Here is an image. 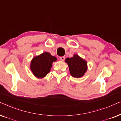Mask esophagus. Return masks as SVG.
<instances>
[{"instance_id":"obj_1","label":"esophagus","mask_w":121,"mask_h":121,"mask_svg":"<svg viewBox=\"0 0 121 121\" xmlns=\"http://www.w3.org/2000/svg\"><path fill=\"white\" fill-rule=\"evenodd\" d=\"M65 57H64V56H63V57H60V58H59V59H60V60L61 61H64V59H65Z\"/></svg>"}]
</instances>
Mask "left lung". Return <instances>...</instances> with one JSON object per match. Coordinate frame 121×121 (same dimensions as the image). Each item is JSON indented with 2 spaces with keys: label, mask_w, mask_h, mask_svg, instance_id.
Masks as SVG:
<instances>
[{
  "label": "left lung",
  "mask_w": 121,
  "mask_h": 121,
  "mask_svg": "<svg viewBox=\"0 0 121 121\" xmlns=\"http://www.w3.org/2000/svg\"><path fill=\"white\" fill-rule=\"evenodd\" d=\"M68 65L70 73L74 78L82 77L86 72L87 69V62L77 54H74L72 58H67L65 59Z\"/></svg>",
  "instance_id": "left-lung-1"
}]
</instances>
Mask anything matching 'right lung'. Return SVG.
Instances as JSON below:
<instances>
[{
  "mask_svg": "<svg viewBox=\"0 0 121 121\" xmlns=\"http://www.w3.org/2000/svg\"><path fill=\"white\" fill-rule=\"evenodd\" d=\"M57 60V58L48 52H44L33 58L31 62L30 69L36 77L41 79L49 73L53 62Z\"/></svg>",
  "mask_w": 121,
  "mask_h": 121,
  "instance_id": "right-lung-1",
  "label": "right lung"
}]
</instances>
